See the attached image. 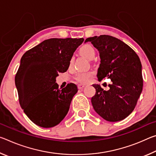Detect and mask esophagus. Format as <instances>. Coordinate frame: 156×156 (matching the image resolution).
I'll use <instances>...</instances> for the list:
<instances>
[{"mask_svg": "<svg viewBox=\"0 0 156 156\" xmlns=\"http://www.w3.org/2000/svg\"><path fill=\"white\" fill-rule=\"evenodd\" d=\"M84 87V84H78V89H83Z\"/></svg>", "mask_w": 156, "mask_h": 156, "instance_id": "esophagus-1", "label": "esophagus"}]
</instances>
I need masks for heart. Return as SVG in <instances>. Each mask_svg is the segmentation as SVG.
Instances as JSON below:
<instances>
[{
  "label": "heart",
  "instance_id": "obj_1",
  "mask_svg": "<svg viewBox=\"0 0 156 156\" xmlns=\"http://www.w3.org/2000/svg\"><path fill=\"white\" fill-rule=\"evenodd\" d=\"M79 52L80 53L81 55H83L87 58L89 60L94 59L96 55V51L94 49V47L89 44H83L80 49H79ZM93 74L92 72H79L77 75H76V80L78 82L82 83H85L88 82L89 78Z\"/></svg>",
  "mask_w": 156,
  "mask_h": 156
}]
</instances>
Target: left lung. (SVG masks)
<instances>
[{"label": "left lung", "instance_id": "1", "mask_svg": "<svg viewBox=\"0 0 156 156\" xmlns=\"http://www.w3.org/2000/svg\"><path fill=\"white\" fill-rule=\"evenodd\" d=\"M98 49L100 64L97 77L110 78L112 84L105 91L94 84L96 94L91 104L98 114L109 122L120 121L133 112L142 93V65L136 53L115 37L101 35L87 38Z\"/></svg>", "mask_w": 156, "mask_h": 156}]
</instances>
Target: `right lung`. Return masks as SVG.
<instances>
[{
	"label": "right lung",
	"instance_id": "right-lung-1",
	"mask_svg": "<svg viewBox=\"0 0 156 156\" xmlns=\"http://www.w3.org/2000/svg\"><path fill=\"white\" fill-rule=\"evenodd\" d=\"M84 38H50L26 51L15 77L20 107L27 117L43 128L64 119L73 97L75 84L58 89L56 78L67 72L73 54Z\"/></svg>",
	"mask_w": 156,
	"mask_h": 156
}]
</instances>
